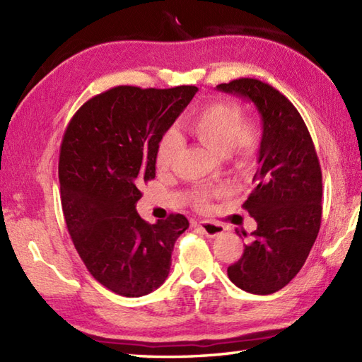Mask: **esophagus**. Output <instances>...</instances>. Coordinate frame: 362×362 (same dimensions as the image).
<instances>
[{
    "instance_id": "obj_1",
    "label": "esophagus",
    "mask_w": 362,
    "mask_h": 362,
    "mask_svg": "<svg viewBox=\"0 0 362 362\" xmlns=\"http://www.w3.org/2000/svg\"><path fill=\"white\" fill-rule=\"evenodd\" d=\"M194 226L201 230V232L209 236V238H214L218 236L221 233H224V227L216 224V222H210V221H199V222H194Z\"/></svg>"
}]
</instances>
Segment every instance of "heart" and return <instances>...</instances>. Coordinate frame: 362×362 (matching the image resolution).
I'll list each match as a JSON object with an SVG mask.
<instances>
[{
  "mask_svg": "<svg viewBox=\"0 0 362 362\" xmlns=\"http://www.w3.org/2000/svg\"><path fill=\"white\" fill-rule=\"evenodd\" d=\"M188 129L206 148L219 156L230 153L240 165L250 161L258 148L257 129L250 124H244L241 105L232 101H214L206 104L189 118ZM179 148L180 136L173 130L161 136L156 153L157 168L168 169L171 166ZM216 193H222V189L210 191L197 188L193 196L194 204L204 209L209 199Z\"/></svg>",
  "mask_w": 362,
  "mask_h": 362,
  "instance_id": "b5f03b06",
  "label": "heart"
}]
</instances>
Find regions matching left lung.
Here are the masks:
<instances>
[{
    "mask_svg": "<svg viewBox=\"0 0 362 362\" xmlns=\"http://www.w3.org/2000/svg\"><path fill=\"white\" fill-rule=\"evenodd\" d=\"M249 99L263 122L253 189L243 209L257 221L250 243L227 274L252 294H274L294 279L316 241L322 218V171L303 118L286 96L258 79L216 87ZM247 236L244 230H236Z\"/></svg>",
    "mask_w": 362,
    "mask_h": 362,
    "instance_id": "8db88e82",
    "label": "left lung"
}]
</instances>
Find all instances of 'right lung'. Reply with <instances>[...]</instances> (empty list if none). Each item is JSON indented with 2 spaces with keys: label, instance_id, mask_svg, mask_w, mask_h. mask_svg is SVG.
I'll return each mask as SVG.
<instances>
[{
  "label": "right lung",
  "instance_id": "1",
  "mask_svg": "<svg viewBox=\"0 0 362 362\" xmlns=\"http://www.w3.org/2000/svg\"><path fill=\"white\" fill-rule=\"evenodd\" d=\"M197 93L194 86H119L74 113L60 144L59 182L68 233L95 280L124 297L163 284L174 243L189 222L149 224L135 205L156 177L157 146Z\"/></svg>",
  "mask_w": 362,
  "mask_h": 362
}]
</instances>
